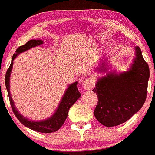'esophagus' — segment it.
<instances>
[{"label": "esophagus", "instance_id": "esophagus-1", "mask_svg": "<svg viewBox=\"0 0 155 155\" xmlns=\"http://www.w3.org/2000/svg\"><path fill=\"white\" fill-rule=\"evenodd\" d=\"M94 80L93 79H91V78H89V79H86L84 80L83 81V87L85 89H92L93 87H94Z\"/></svg>", "mask_w": 155, "mask_h": 155}]
</instances>
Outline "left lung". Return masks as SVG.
<instances>
[{
    "label": "left lung",
    "mask_w": 155,
    "mask_h": 155,
    "mask_svg": "<svg viewBox=\"0 0 155 155\" xmlns=\"http://www.w3.org/2000/svg\"><path fill=\"white\" fill-rule=\"evenodd\" d=\"M136 57L127 71L107 72L97 79L93 92L98 97L94 115L107 127L118 126L129 120L141 109L147 98L150 68L139 47H135ZM107 72V66L101 63L97 68Z\"/></svg>",
    "instance_id": "left-lung-1"
}]
</instances>
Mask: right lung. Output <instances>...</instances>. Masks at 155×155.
Here are the masks:
<instances>
[{"label": "right lung", "instance_id": "add662e5", "mask_svg": "<svg viewBox=\"0 0 155 155\" xmlns=\"http://www.w3.org/2000/svg\"><path fill=\"white\" fill-rule=\"evenodd\" d=\"M42 44H43V41L41 40H31L28 41L25 45L20 46L19 48L16 49V53H14V55H13L12 63H11L10 66L7 70L6 74H5V87H6V89L8 91L9 100H10V104L11 106H12V110L16 118H18V120L24 126L30 128L33 131L41 132V133H52V132L57 131L63 126L67 116H68V110H69L70 107L81 97V94L78 90V81H76V82L68 86L64 94H63L62 99H61L58 107L54 113V114L50 118L40 121L31 120L23 116L17 110V108L15 107L14 102L13 101L10 93V76L11 72H12L13 68L14 60L20 53L27 51V50H29L31 48L41 45Z\"/></svg>", "mask_w": 155, "mask_h": 155}]
</instances>
